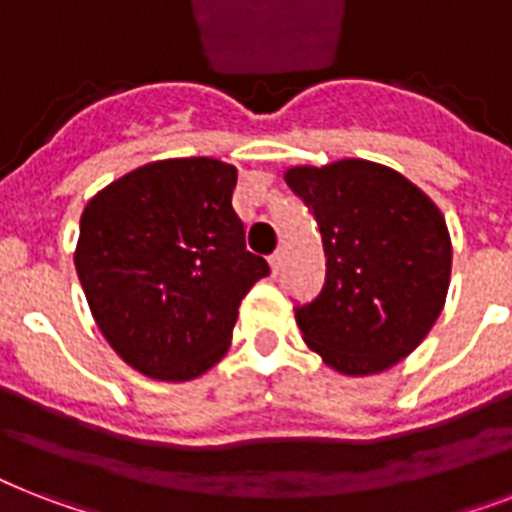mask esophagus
Instances as JSON below:
<instances>
[{"label":"esophagus","mask_w":512,"mask_h":512,"mask_svg":"<svg viewBox=\"0 0 512 512\" xmlns=\"http://www.w3.org/2000/svg\"><path fill=\"white\" fill-rule=\"evenodd\" d=\"M268 263H271L273 273H279L281 265H284V252H281V249H276V252H273V255L268 257Z\"/></svg>","instance_id":"esophagus-1"}]
</instances>
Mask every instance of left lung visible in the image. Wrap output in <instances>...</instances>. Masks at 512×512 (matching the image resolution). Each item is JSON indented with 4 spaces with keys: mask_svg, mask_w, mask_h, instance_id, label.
<instances>
[{
    "mask_svg": "<svg viewBox=\"0 0 512 512\" xmlns=\"http://www.w3.org/2000/svg\"><path fill=\"white\" fill-rule=\"evenodd\" d=\"M287 185L319 223L327 279L295 305L303 340L342 374H374L409 356L444 308L452 241L444 215L404 175L342 159L295 167Z\"/></svg>",
    "mask_w": 512,
    "mask_h": 512,
    "instance_id": "left-lung-1",
    "label": "left lung"
}]
</instances>
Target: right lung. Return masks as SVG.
<instances>
[{"label":"right lung","instance_id":"add662e5","mask_svg":"<svg viewBox=\"0 0 512 512\" xmlns=\"http://www.w3.org/2000/svg\"><path fill=\"white\" fill-rule=\"evenodd\" d=\"M236 167L193 156L138 167L84 207L76 273L108 345L154 380H193L231 345L271 273L233 212Z\"/></svg>","mask_w":512,"mask_h":512}]
</instances>
